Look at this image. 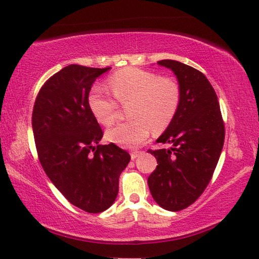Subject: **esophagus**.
<instances>
[{
    "instance_id": "esophagus-1",
    "label": "esophagus",
    "mask_w": 259,
    "mask_h": 259,
    "mask_svg": "<svg viewBox=\"0 0 259 259\" xmlns=\"http://www.w3.org/2000/svg\"><path fill=\"white\" fill-rule=\"evenodd\" d=\"M143 153H144V152H143V151H137V150H136V151H133V152L130 153V156H131V159L135 160V159H136V158L140 157L141 154H143Z\"/></svg>"
}]
</instances>
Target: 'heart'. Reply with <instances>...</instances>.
Masks as SVG:
<instances>
[{"label":"heart","instance_id":"obj_1","mask_svg":"<svg viewBox=\"0 0 259 259\" xmlns=\"http://www.w3.org/2000/svg\"><path fill=\"white\" fill-rule=\"evenodd\" d=\"M118 102L128 106V122L119 123L106 133L107 140L123 148H136L149 137L151 128L160 133L173 121L180 105L179 84L171 78L145 69H121L108 80ZM101 87H94L88 106L96 121L110 125L117 117L118 105Z\"/></svg>","mask_w":259,"mask_h":259}]
</instances>
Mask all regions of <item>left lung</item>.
I'll return each instance as SVG.
<instances>
[{"label":"left lung","instance_id":"8db88e82","mask_svg":"<svg viewBox=\"0 0 259 259\" xmlns=\"http://www.w3.org/2000/svg\"><path fill=\"white\" fill-rule=\"evenodd\" d=\"M157 64L177 76L180 105L157 140L172 148L149 150L158 165L148 185L161 208L178 211L191 206L209 184L225 143V124L216 93L201 72L177 60Z\"/></svg>","mask_w":259,"mask_h":259}]
</instances>
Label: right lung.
I'll return each instance as SVG.
<instances>
[{
    "instance_id": "obj_1",
    "label": "right lung",
    "mask_w": 259,
    "mask_h": 259,
    "mask_svg": "<svg viewBox=\"0 0 259 259\" xmlns=\"http://www.w3.org/2000/svg\"><path fill=\"white\" fill-rule=\"evenodd\" d=\"M110 67L68 65L38 93L32 111L37 153L46 176L69 202L101 213L116 200L130 154L114 143L100 145L102 129L88 106L94 81Z\"/></svg>"
}]
</instances>
